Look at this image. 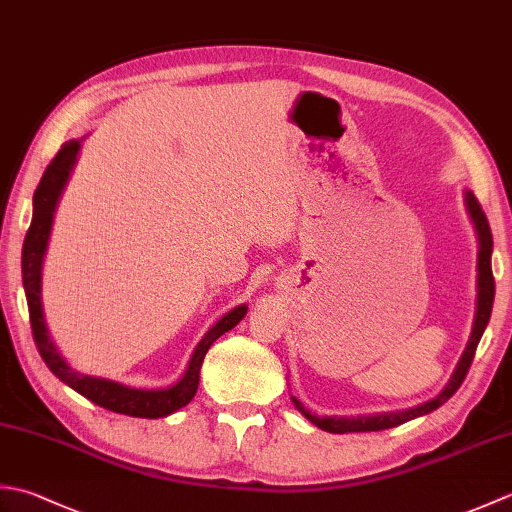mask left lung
I'll list each match as a JSON object with an SVG mask.
<instances>
[{
    "label": "left lung",
    "mask_w": 512,
    "mask_h": 512,
    "mask_svg": "<svg viewBox=\"0 0 512 512\" xmlns=\"http://www.w3.org/2000/svg\"><path fill=\"white\" fill-rule=\"evenodd\" d=\"M466 206H469V213L475 222L477 235H480V259H477V270H480V277H477V314H475L469 345H466V350L460 358L458 367H455L449 385L444 387L442 394H438L433 400L424 402V405H420V407H413L409 411H391V413H378V416H356V418H319L317 413H310V409L303 407L301 402L292 396L295 407L312 424H317L319 429L330 431V433H361V431H383V429L398 427V424H402V422L413 420L418 416H424V413H431L433 409H438L464 383V378H466V374H469V367L473 363L477 343H480L482 334L486 330V323H488V319H491L493 299H495V277H493V268H491V253H493L491 224H488L486 213L482 211V204L477 202L473 193H466Z\"/></svg>",
    "instance_id": "obj_1"
}]
</instances>
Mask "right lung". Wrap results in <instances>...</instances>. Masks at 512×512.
<instances>
[{
	"mask_svg": "<svg viewBox=\"0 0 512 512\" xmlns=\"http://www.w3.org/2000/svg\"><path fill=\"white\" fill-rule=\"evenodd\" d=\"M79 147H81L79 140H70V143L61 145L57 156L50 160V165L46 167V171H43L41 182L35 191V200H32V204H35V213H32V222L24 239V250H21V275H24V290L28 299L32 336H35L37 350L43 361H46V365L50 367V372L59 380H63L65 385L72 387L74 391H79L81 396L92 400L94 405L110 409L114 413H125V416H134V418H165L169 413L178 411L180 407L189 405L200 385V367L206 352H209V347L220 339L224 332L233 330L235 325L244 319L246 306L233 308L204 334V339L198 343V347H195L189 369L180 378V383H176L169 389H132L121 383H114V380L94 378V376L74 372V369L63 361L61 354L57 352V347H54L46 328V319H43L41 262L48 246L54 206H57L63 184L68 182L76 154H79Z\"/></svg>",
	"mask_w": 512,
	"mask_h": 512,
	"instance_id": "add662e5",
	"label": "right lung"
}]
</instances>
